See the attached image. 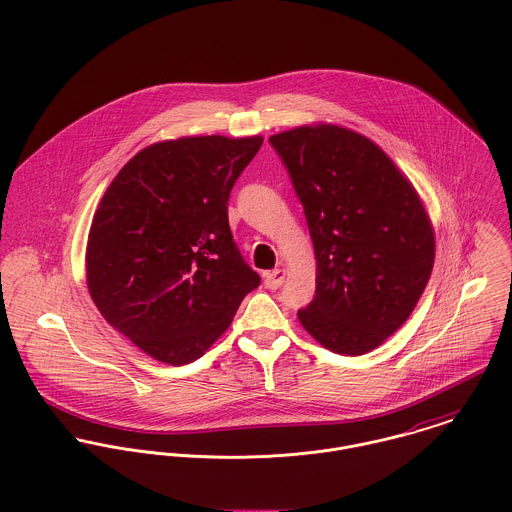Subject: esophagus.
Returning a JSON list of instances; mask_svg holds the SVG:
<instances>
[{"instance_id": "esophagus-1", "label": "esophagus", "mask_w": 512, "mask_h": 512, "mask_svg": "<svg viewBox=\"0 0 512 512\" xmlns=\"http://www.w3.org/2000/svg\"><path fill=\"white\" fill-rule=\"evenodd\" d=\"M284 280H286V270H282V268L272 270L264 276V284L268 290H278L284 284Z\"/></svg>"}]
</instances>
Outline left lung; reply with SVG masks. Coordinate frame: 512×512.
<instances>
[{
    "label": "left lung",
    "instance_id": "obj_1",
    "mask_svg": "<svg viewBox=\"0 0 512 512\" xmlns=\"http://www.w3.org/2000/svg\"><path fill=\"white\" fill-rule=\"evenodd\" d=\"M303 205L317 260L303 329L339 355H365L414 311L436 258L426 207L394 161L335 124L270 138Z\"/></svg>",
    "mask_w": 512,
    "mask_h": 512
}]
</instances>
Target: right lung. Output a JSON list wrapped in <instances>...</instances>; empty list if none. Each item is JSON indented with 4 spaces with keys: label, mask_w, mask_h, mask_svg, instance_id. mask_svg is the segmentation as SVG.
<instances>
[{
    "label": "right lung",
    "mask_w": 512,
    "mask_h": 512,
    "mask_svg": "<svg viewBox=\"0 0 512 512\" xmlns=\"http://www.w3.org/2000/svg\"><path fill=\"white\" fill-rule=\"evenodd\" d=\"M262 136H189L138 151L106 189L86 242L102 317L151 359L197 361L260 276L228 226L230 191Z\"/></svg>",
    "instance_id": "add662e5"
}]
</instances>
